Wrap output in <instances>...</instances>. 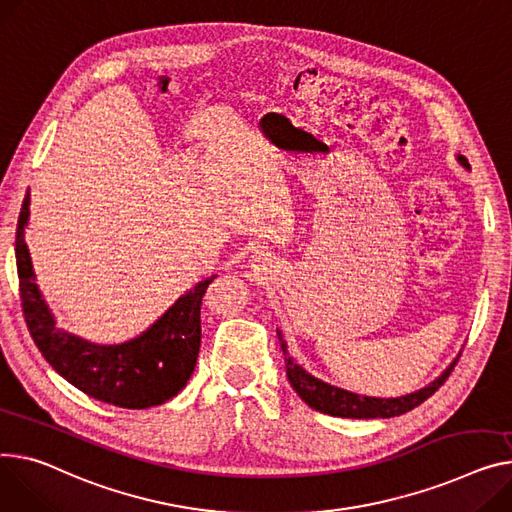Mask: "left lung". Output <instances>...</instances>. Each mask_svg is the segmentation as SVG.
I'll list each match as a JSON object with an SVG mask.
<instances>
[{"label":"left lung","mask_w":512,"mask_h":512,"mask_svg":"<svg viewBox=\"0 0 512 512\" xmlns=\"http://www.w3.org/2000/svg\"><path fill=\"white\" fill-rule=\"evenodd\" d=\"M457 162L469 170V164L463 156H457ZM278 339L280 346L284 350V360H286V374L288 381L292 385V389L298 393V397L313 407V410L321 412V414H329L335 418H356V420H366V418H395L401 416L405 412L414 410L420 403H424L442 383L447 381V377L451 374V370L455 368L459 356L442 370V374L434 381H430L428 385H424L418 391H412L407 395H399V397H370V395H360L342 387H335L331 383H325L321 379H317L315 374H311L309 370H304L300 364L294 362V358L288 352V344L282 335V331L278 329Z\"/></svg>","instance_id":"left-lung-1"}]
</instances>
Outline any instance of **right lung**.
Wrapping results in <instances>:
<instances>
[{
    "label": "right lung",
    "mask_w": 512,
    "mask_h": 512,
    "mask_svg": "<svg viewBox=\"0 0 512 512\" xmlns=\"http://www.w3.org/2000/svg\"><path fill=\"white\" fill-rule=\"evenodd\" d=\"M28 218L30 191L16 228V265L24 319L45 360L76 389L117 407L146 410L173 399L195 370L201 346V298L216 276L181 294L140 335L121 344H94L57 327L24 241Z\"/></svg>",
    "instance_id": "1"
}]
</instances>
